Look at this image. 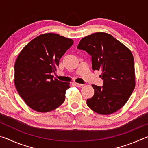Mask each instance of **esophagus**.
Instances as JSON below:
<instances>
[{
	"label": "esophagus",
	"mask_w": 148,
	"mask_h": 148,
	"mask_svg": "<svg viewBox=\"0 0 148 148\" xmlns=\"http://www.w3.org/2000/svg\"><path fill=\"white\" fill-rule=\"evenodd\" d=\"M74 85L76 87H81L84 86L83 84H77V83H74Z\"/></svg>",
	"instance_id": "34e87169"
}]
</instances>
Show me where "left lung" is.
Listing matches in <instances>:
<instances>
[{"instance_id":"obj_1","label":"left lung","mask_w":148,"mask_h":148,"mask_svg":"<svg viewBox=\"0 0 148 148\" xmlns=\"http://www.w3.org/2000/svg\"><path fill=\"white\" fill-rule=\"evenodd\" d=\"M77 49L92 56V70L101 71L103 86L92 85L95 93L87 100L92 111L110 115L124 106L135 87L133 56L131 50L111 34L98 32L80 40Z\"/></svg>"}]
</instances>
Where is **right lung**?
<instances>
[{
    "instance_id": "add662e5",
    "label": "right lung",
    "mask_w": 148,
    "mask_h": 148,
    "mask_svg": "<svg viewBox=\"0 0 148 148\" xmlns=\"http://www.w3.org/2000/svg\"><path fill=\"white\" fill-rule=\"evenodd\" d=\"M73 43L58 34L46 33L32 40L19 53L14 65L15 86L32 110L44 113L63 103L70 83L53 79L51 73Z\"/></svg>"
}]
</instances>
